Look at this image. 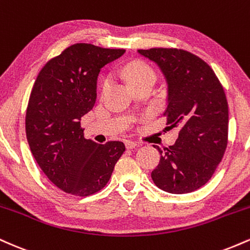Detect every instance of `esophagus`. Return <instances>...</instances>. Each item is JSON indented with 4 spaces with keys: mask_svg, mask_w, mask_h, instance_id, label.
Listing matches in <instances>:
<instances>
[{
    "mask_svg": "<svg viewBox=\"0 0 250 250\" xmlns=\"http://www.w3.org/2000/svg\"><path fill=\"white\" fill-rule=\"evenodd\" d=\"M125 147H127V149H134V148L139 147V143L134 142V141H127L125 142Z\"/></svg>",
    "mask_w": 250,
    "mask_h": 250,
    "instance_id": "34e87169",
    "label": "esophagus"
}]
</instances>
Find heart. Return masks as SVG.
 Instances as JSON below:
<instances>
[{
    "label": "heart",
    "mask_w": 250,
    "mask_h": 250,
    "mask_svg": "<svg viewBox=\"0 0 250 250\" xmlns=\"http://www.w3.org/2000/svg\"><path fill=\"white\" fill-rule=\"evenodd\" d=\"M125 79L130 85L136 84V83L145 81V80L153 79L155 80V73L151 69L150 65H148L146 62L142 61H134L128 63L123 69ZM108 81H104L103 87H107Z\"/></svg>",
    "instance_id": "heart-1"
}]
</instances>
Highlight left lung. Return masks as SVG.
I'll return each mask as SVG.
<instances>
[{"label":"left lung","instance_id":"8db88e82","mask_svg":"<svg viewBox=\"0 0 250 250\" xmlns=\"http://www.w3.org/2000/svg\"><path fill=\"white\" fill-rule=\"evenodd\" d=\"M161 70L168 87L169 128L179 139L165 150L151 171L154 183L171 194L196 190L210 180L228 141V102L210 67L186 50L153 48L137 50Z\"/></svg>","mask_w":250,"mask_h":250}]
</instances>
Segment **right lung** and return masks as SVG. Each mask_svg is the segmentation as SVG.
Masks as SVG:
<instances>
[{
  "label": "right lung",
  "mask_w": 250,
  "mask_h": 250,
  "mask_svg": "<svg viewBox=\"0 0 250 250\" xmlns=\"http://www.w3.org/2000/svg\"><path fill=\"white\" fill-rule=\"evenodd\" d=\"M125 53L89 43L50 60L31 90L25 131L37 165L65 193L88 196L107 185L125 145L84 139L81 119L94 107L100 70Z\"/></svg>",
  "instance_id": "add662e5"
}]
</instances>
